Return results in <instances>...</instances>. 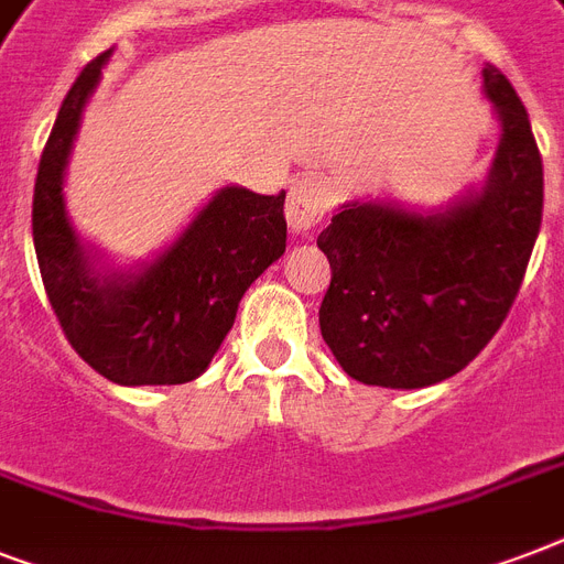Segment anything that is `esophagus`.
<instances>
[{"mask_svg": "<svg viewBox=\"0 0 564 564\" xmlns=\"http://www.w3.org/2000/svg\"><path fill=\"white\" fill-rule=\"evenodd\" d=\"M327 207H330V195H327L325 184L316 178H299L286 195V221L292 230L304 234L325 219Z\"/></svg>", "mask_w": 564, "mask_h": 564, "instance_id": "1", "label": "esophagus"}]
</instances>
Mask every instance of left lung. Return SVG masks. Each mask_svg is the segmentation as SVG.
I'll use <instances>...</instances> for the list:
<instances>
[{
	"mask_svg": "<svg viewBox=\"0 0 564 564\" xmlns=\"http://www.w3.org/2000/svg\"><path fill=\"white\" fill-rule=\"evenodd\" d=\"M482 93L500 143L480 187L438 210L354 198L318 234L334 272L318 325L360 383L424 389L454 377L498 334L521 290L542 228V154L498 66H482Z\"/></svg>",
	"mask_w": 564,
	"mask_h": 564,
	"instance_id": "8db88e82",
	"label": "left lung"
}]
</instances>
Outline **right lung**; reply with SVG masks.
I'll list each match as a JSON object with an SVG mask.
<instances>
[{"mask_svg":"<svg viewBox=\"0 0 564 564\" xmlns=\"http://www.w3.org/2000/svg\"><path fill=\"white\" fill-rule=\"evenodd\" d=\"M113 48L84 66L57 110L34 181L31 230L48 304L84 362L119 386L189 383L210 366L246 290L286 251V193L216 189L181 237L113 269L66 216L64 175Z\"/></svg>","mask_w":564,"mask_h":564,"instance_id":"1","label":"right lung"}]
</instances>
